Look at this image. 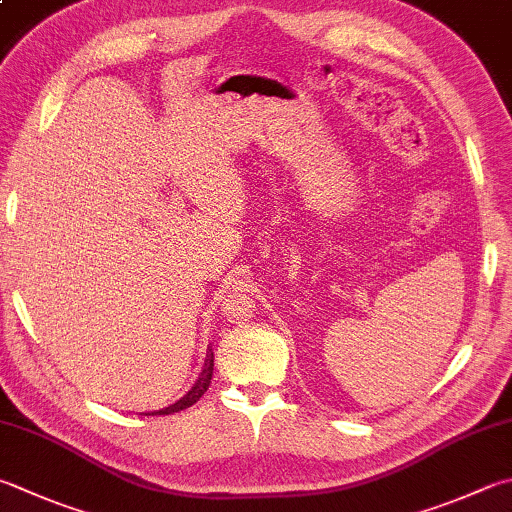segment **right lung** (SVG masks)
<instances>
[{"label": "right lung", "instance_id": "right-lung-1", "mask_svg": "<svg viewBox=\"0 0 512 512\" xmlns=\"http://www.w3.org/2000/svg\"><path fill=\"white\" fill-rule=\"evenodd\" d=\"M211 374H214V354L207 356L205 370H202L198 383L185 394V397L173 403V406H169V408H165V410H158V412H151V414H171V412H180V410H185V408H189V406H194V403L202 397V394L207 392L209 383H211Z\"/></svg>", "mask_w": 512, "mask_h": 512}]
</instances>
